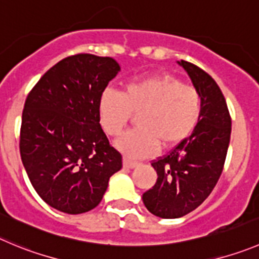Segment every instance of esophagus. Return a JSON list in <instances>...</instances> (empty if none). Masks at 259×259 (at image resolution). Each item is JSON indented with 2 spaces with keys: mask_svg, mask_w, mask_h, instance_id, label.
I'll return each instance as SVG.
<instances>
[{
  "mask_svg": "<svg viewBox=\"0 0 259 259\" xmlns=\"http://www.w3.org/2000/svg\"><path fill=\"white\" fill-rule=\"evenodd\" d=\"M123 165H124V168L134 169V168H136V166H139L140 164L137 161H132V160L124 159V160H123Z\"/></svg>",
  "mask_w": 259,
  "mask_h": 259,
  "instance_id": "obj_1",
  "label": "esophagus"
}]
</instances>
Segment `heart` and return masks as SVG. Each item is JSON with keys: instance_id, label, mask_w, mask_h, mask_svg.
Masks as SVG:
<instances>
[{"instance_id": "obj_1", "label": "heart", "mask_w": 259, "mask_h": 259, "mask_svg": "<svg viewBox=\"0 0 259 259\" xmlns=\"http://www.w3.org/2000/svg\"><path fill=\"white\" fill-rule=\"evenodd\" d=\"M137 128L123 135L115 146L128 157L154 155L160 145L171 147L193 132L202 113L198 90L168 73L134 78L122 93L105 89L98 102V115L105 134L119 136L137 114Z\"/></svg>"}]
</instances>
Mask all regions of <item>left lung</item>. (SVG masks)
Listing matches in <instances>:
<instances>
[{
    "instance_id": "left-lung-1",
    "label": "left lung",
    "mask_w": 259,
    "mask_h": 259,
    "mask_svg": "<svg viewBox=\"0 0 259 259\" xmlns=\"http://www.w3.org/2000/svg\"><path fill=\"white\" fill-rule=\"evenodd\" d=\"M179 65L201 95L202 113L191 136L151 161L157 179L142 201L161 219L182 218L210 196L223 173L231 134L230 113L216 81L193 63L182 60Z\"/></svg>"
}]
</instances>
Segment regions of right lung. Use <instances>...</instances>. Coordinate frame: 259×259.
<instances>
[{
	"label": "right lung",
	"mask_w": 259,
	"mask_h": 259,
	"mask_svg": "<svg viewBox=\"0 0 259 259\" xmlns=\"http://www.w3.org/2000/svg\"><path fill=\"white\" fill-rule=\"evenodd\" d=\"M119 70L110 57L75 54L49 68L26 98L21 160L36 193L56 210H93L122 169L98 115L100 95Z\"/></svg>",
	"instance_id": "1"
}]
</instances>
